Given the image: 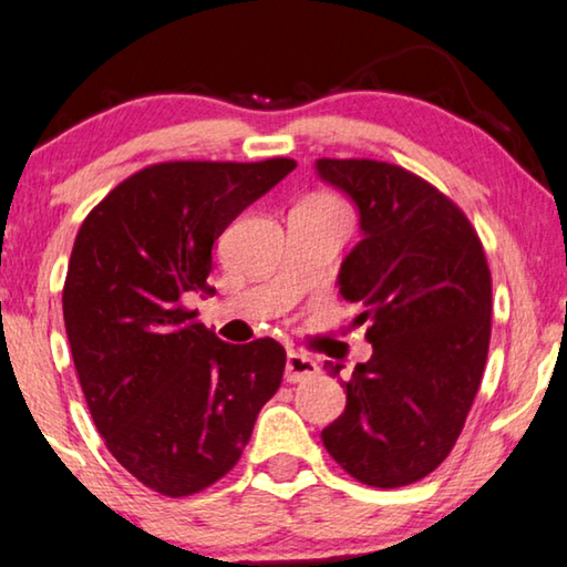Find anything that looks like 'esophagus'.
Returning <instances> with one entry per match:
<instances>
[{"mask_svg": "<svg viewBox=\"0 0 567 567\" xmlns=\"http://www.w3.org/2000/svg\"><path fill=\"white\" fill-rule=\"evenodd\" d=\"M320 372L318 362L312 358H307L302 352H287V362H285V380L287 382H302L310 380Z\"/></svg>", "mask_w": 567, "mask_h": 567, "instance_id": "34e87169", "label": "esophagus"}]
</instances>
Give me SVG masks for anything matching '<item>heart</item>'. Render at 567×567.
Here are the masks:
<instances>
[{
    "label": "heart",
    "instance_id": "b5f03b06",
    "mask_svg": "<svg viewBox=\"0 0 567 567\" xmlns=\"http://www.w3.org/2000/svg\"><path fill=\"white\" fill-rule=\"evenodd\" d=\"M307 203H318V205H338V203H334L332 197H324V195H318V197L307 199Z\"/></svg>",
    "mask_w": 567,
    "mask_h": 567
}]
</instances>
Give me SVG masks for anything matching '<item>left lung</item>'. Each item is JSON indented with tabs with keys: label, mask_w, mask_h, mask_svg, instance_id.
Segmentation results:
<instances>
[{
	"label": "left lung",
	"mask_w": 567,
	"mask_h": 567,
	"mask_svg": "<svg viewBox=\"0 0 567 567\" xmlns=\"http://www.w3.org/2000/svg\"><path fill=\"white\" fill-rule=\"evenodd\" d=\"M324 182L360 209L362 239L340 267V295L372 358L340 380L342 415L322 443L372 487L417 483L463 433L491 348L493 280L463 209L410 169L378 159H318ZM340 378V362H324Z\"/></svg>",
	"instance_id": "obj_1"
}]
</instances>
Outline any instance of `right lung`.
<instances>
[{"mask_svg":"<svg viewBox=\"0 0 567 567\" xmlns=\"http://www.w3.org/2000/svg\"><path fill=\"white\" fill-rule=\"evenodd\" d=\"M295 167L159 162L120 182L76 233L62 290L76 378L104 445L159 495L225 477L280 388V342L229 344L182 300L215 292V239Z\"/></svg>","mask_w":567,"mask_h":567,"instance_id":"1","label":"right lung"}]
</instances>
